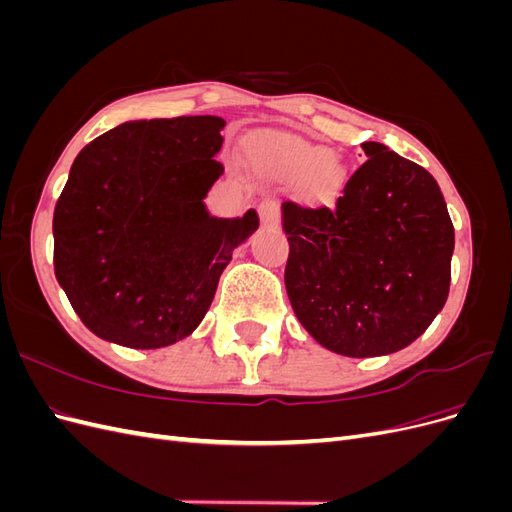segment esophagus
<instances>
[{
    "instance_id": "esophagus-1",
    "label": "esophagus",
    "mask_w": 512,
    "mask_h": 512,
    "mask_svg": "<svg viewBox=\"0 0 512 512\" xmlns=\"http://www.w3.org/2000/svg\"><path fill=\"white\" fill-rule=\"evenodd\" d=\"M258 211H260V220L265 226H275L280 222V205H277L275 200H262Z\"/></svg>"
}]
</instances>
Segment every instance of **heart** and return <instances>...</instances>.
I'll return each mask as SVG.
<instances>
[{
  "label": "heart",
  "mask_w": 512,
  "mask_h": 512,
  "mask_svg": "<svg viewBox=\"0 0 512 512\" xmlns=\"http://www.w3.org/2000/svg\"><path fill=\"white\" fill-rule=\"evenodd\" d=\"M331 153L303 141L297 136H271L269 141L262 145V160H265L277 173L288 179L305 177L314 185L322 188H335L339 183V170L329 160Z\"/></svg>",
  "instance_id": "obj_1"
}]
</instances>
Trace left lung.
<instances>
[{"instance_id":"1","label":"left lung","mask_w":512,"mask_h":512,"mask_svg":"<svg viewBox=\"0 0 512 512\" xmlns=\"http://www.w3.org/2000/svg\"><path fill=\"white\" fill-rule=\"evenodd\" d=\"M335 203H282L286 292L303 329L367 359L410 346L448 297L455 228L438 181L382 143Z\"/></svg>"}]
</instances>
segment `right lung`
Instances as JSON below:
<instances>
[{"instance_id": "1", "label": "right lung", "mask_w": 512, "mask_h": 512, "mask_svg": "<svg viewBox=\"0 0 512 512\" xmlns=\"http://www.w3.org/2000/svg\"><path fill=\"white\" fill-rule=\"evenodd\" d=\"M226 121H128L76 156L53 215L55 277L85 327L126 348L194 333L258 213L215 218L205 198Z\"/></svg>"}]
</instances>
